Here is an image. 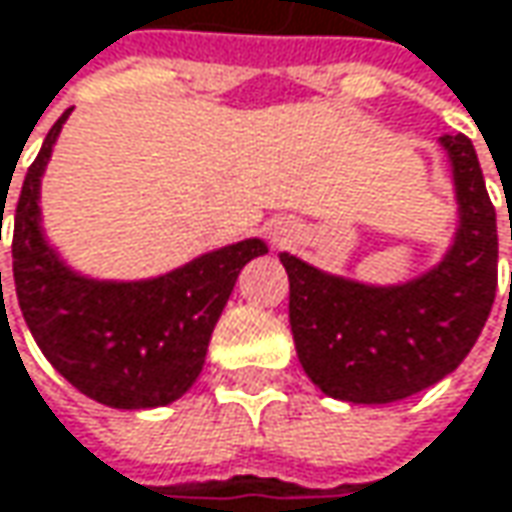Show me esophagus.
<instances>
[{
	"instance_id": "esophagus-1",
	"label": "esophagus",
	"mask_w": 512,
	"mask_h": 512,
	"mask_svg": "<svg viewBox=\"0 0 512 512\" xmlns=\"http://www.w3.org/2000/svg\"><path fill=\"white\" fill-rule=\"evenodd\" d=\"M292 234H295V229H292V226H275V229H272V243H275V246H286V243H289V240H292Z\"/></svg>"
}]
</instances>
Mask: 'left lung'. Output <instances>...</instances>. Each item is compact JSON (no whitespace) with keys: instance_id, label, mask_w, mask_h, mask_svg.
<instances>
[{"instance_id":"8db88e82","label":"left lung","mask_w":512,"mask_h":512,"mask_svg":"<svg viewBox=\"0 0 512 512\" xmlns=\"http://www.w3.org/2000/svg\"><path fill=\"white\" fill-rule=\"evenodd\" d=\"M458 200L453 246L430 272L369 286L283 252L300 367L323 395L392 404L438 384L467 358L496 300L499 234L476 148L444 134Z\"/></svg>"}]
</instances>
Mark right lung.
I'll return each instance as SVG.
<instances>
[{
    "mask_svg": "<svg viewBox=\"0 0 512 512\" xmlns=\"http://www.w3.org/2000/svg\"><path fill=\"white\" fill-rule=\"evenodd\" d=\"M68 114L71 108L48 131L13 214L19 309L42 355L82 395L114 410L166 407L197 381L234 280L269 246L249 237L148 280L74 272L45 240L39 209L42 174Z\"/></svg>",
    "mask_w": 512,
    "mask_h": 512,
    "instance_id": "add662e5",
    "label": "right lung"
}]
</instances>
